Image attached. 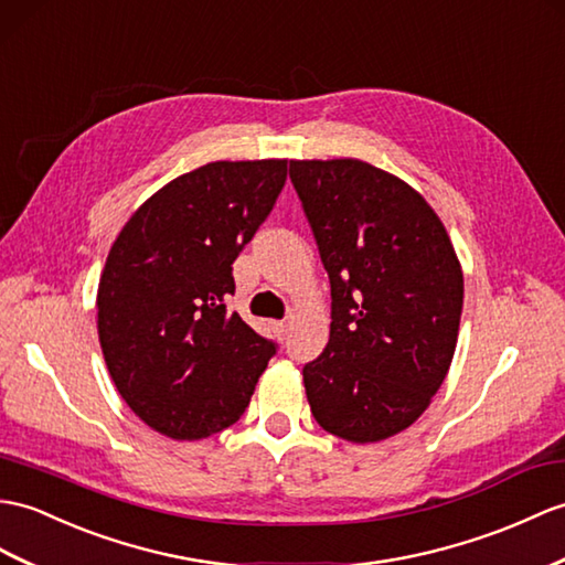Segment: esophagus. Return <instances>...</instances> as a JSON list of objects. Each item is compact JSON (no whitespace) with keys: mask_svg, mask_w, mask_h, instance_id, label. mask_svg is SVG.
Wrapping results in <instances>:
<instances>
[{"mask_svg":"<svg viewBox=\"0 0 565 565\" xmlns=\"http://www.w3.org/2000/svg\"><path fill=\"white\" fill-rule=\"evenodd\" d=\"M274 330H277L279 337H284L288 332V322H274Z\"/></svg>","mask_w":565,"mask_h":565,"instance_id":"34e87169","label":"esophagus"}]
</instances>
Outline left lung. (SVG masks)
Masks as SVG:
<instances>
[{"label": "left lung", "instance_id": "obj_1", "mask_svg": "<svg viewBox=\"0 0 565 565\" xmlns=\"http://www.w3.org/2000/svg\"><path fill=\"white\" fill-rule=\"evenodd\" d=\"M291 182L332 286L330 342L303 369L310 412L337 438L385 440L450 371L460 259L424 196L371 163L291 161Z\"/></svg>", "mask_w": 565, "mask_h": 565}]
</instances>
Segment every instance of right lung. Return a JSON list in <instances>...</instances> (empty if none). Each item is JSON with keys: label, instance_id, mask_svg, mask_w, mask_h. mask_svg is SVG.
Wrapping results in <instances>:
<instances>
[{"label": "right lung", "instance_id": "obj_1", "mask_svg": "<svg viewBox=\"0 0 565 565\" xmlns=\"http://www.w3.org/2000/svg\"><path fill=\"white\" fill-rule=\"evenodd\" d=\"M286 159L216 161L170 180L117 235L98 284V339L122 399L175 440L228 428L277 344L238 312L233 262L271 212Z\"/></svg>", "mask_w": 565, "mask_h": 565}]
</instances>
